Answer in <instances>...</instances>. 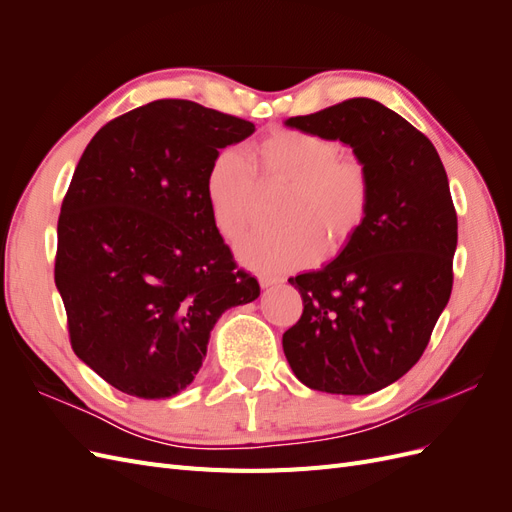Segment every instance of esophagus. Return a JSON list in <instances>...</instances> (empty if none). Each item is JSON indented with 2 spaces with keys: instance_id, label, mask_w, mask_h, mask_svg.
<instances>
[{
  "instance_id": "esophagus-1",
  "label": "esophagus",
  "mask_w": 512,
  "mask_h": 512,
  "mask_svg": "<svg viewBox=\"0 0 512 512\" xmlns=\"http://www.w3.org/2000/svg\"><path fill=\"white\" fill-rule=\"evenodd\" d=\"M258 282H260V286H262V288H271V286L282 284L280 277H271V275H260V277H258Z\"/></svg>"
}]
</instances>
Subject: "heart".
I'll list each match as a JSON object with an SVG mask.
<instances>
[{
	"label": "heart",
	"mask_w": 512,
	"mask_h": 512,
	"mask_svg": "<svg viewBox=\"0 0 512 512\" xmlns=\"http://www.w3.org/2000/svg\"><path fill=\"white\" fill-rule=\"evenodd\" d=\"M247 164L237 151L222 149L205 173V200L213 226L228 241L252 224L258 185H288L273 230H256L239 245L245 267L258 273H288L337 254L365 224L371 185L361 162L339 158L327 136L303 130H273L250 151Z\"/></svg>",
	"instance_id": "heart-1"
}]
</instances>
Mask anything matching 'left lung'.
Returning a JSON list of instances; mask_svg holds the SVG:
<instances>
[{
  "instance_id": "8db88e82",
  "label": "left lung",
  "mask_w": 512,
  "mask_h": 512,
  "mask_svg": "<svg viewBox=\"0 0 512 512\" xmlns=\"http://www.w3.org/2000/svg\"><path fill=\"white\" fill-rule=\"evenodd\" d=\"M284 126L350 147L371 185L356 237L327 265L288 280L303 314L284 333V354L309 389L376 393L421 359L451 299L457 213L446 170L425 134L369 98Z\"/></svg>"
}]
</instances>
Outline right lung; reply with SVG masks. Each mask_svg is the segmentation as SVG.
<instances>
[{"label":"right lung","instance_id":"right-lung-1","mask_svg":"<svg viewBox=\"0 0 512 512\" xmlns=\"http://www.w3.org/2000/svg\"><path fill=\"white\" fill-rule=\"evenodd\" d=\"M254 132L190 100H156L108 121L83 151L57 222L55 286L76 356L121 393H181L215 322L258 299L205 200L215 153Z\"/></svg>","mask_w":512,"mask_h":512}]
</instances>
